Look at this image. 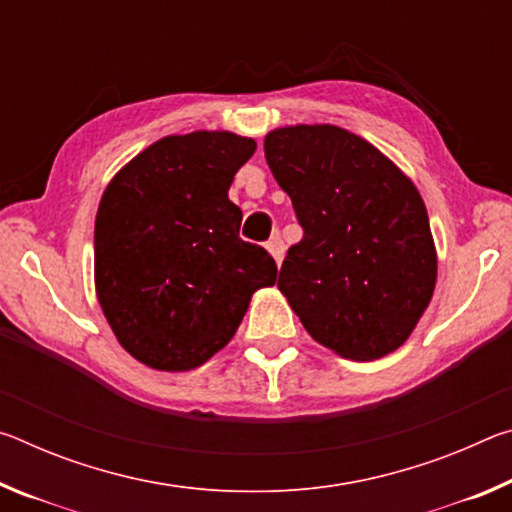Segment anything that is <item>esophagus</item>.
<instances>
[{"label":"esophagus","instance_id":"obj_1","mask_svg":"<svg viewBox=\"0 0 512 512\" xmlns=\"http://www.w3.org/2000/svg\"><path fill=\"white\" fill-rule=\"evenodd\" d=\"M266 250H268V253H271V257L275 259V264L280 266L282 259H284V244L280 241V237H273L271 241H268Z\"/></svg>","mask_w":512,"mask_h":512}]
</instances>
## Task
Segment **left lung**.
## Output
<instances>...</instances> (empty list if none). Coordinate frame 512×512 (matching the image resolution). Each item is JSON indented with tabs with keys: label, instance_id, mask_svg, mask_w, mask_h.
<instances>
[{
	"label": "left lung",
	"instance_id": "obj_1",
	"mask_svg": "<svg viewBox=\"0 0 512 512\" xmlns=\"http://www.w3.org/2000/svg\"><path fill=\"white\" fill-rule=\"evenodd\" d=\"M264 155L305 230L277 289L311 339L339 357L395 352L420 323L438 277L418 187L377 146L332 124L273 128Z\"/></svg>",
	"mask_w": 512,
	"mask_h": 512
}]
</instances>
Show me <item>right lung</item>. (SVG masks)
I'll list each match as a JSON object with an SVG mask.
<instances>
[{
    "mask_svg": "<svg viewBox=\"0 0 512 512\" xmlns=\"http://www.w3.org/2000/svg\"><path fill=\"white\" fill-rule=\"evenodd\" d=\"M257 142L230 131L167 135L121 167L94 221V289L133 359L164 372L203 366L232 341L277 266L239 239L228 198Z\"/></svg>",
    "mask_w": 512,
    "mask_h": 512,
    "instance_id": "add662e5",
    "label": "right lung"
}]
</instances>
